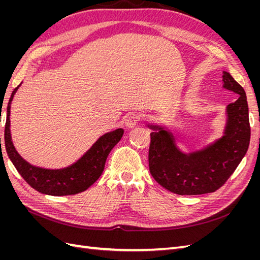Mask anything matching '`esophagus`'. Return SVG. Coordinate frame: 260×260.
Returning a JSON list of instances; mask_svg holds the SVG:
<instances>
[{"label":"esophagus","instance_id":"obj_1","mask_svg":"<svg viewBox=\"0 0 260 260\" xmlns=\"http://www.w3.org/2000/svg\"><path fill=\"white\" fill-rule=\"evenodd\" d=\"M138 121H139V117L136 114H130L127 116V118H125L124 124L127 125L128 128H135L138 124Z\"/></svg>","mask_w":260,"mask_h":260}]
</instances>
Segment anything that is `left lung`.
<instances>
[{"mask_svg": "<svg viewBox=\"0 0 260 260\" xmlns=\"http://www.w3.org/2000/svg\"><path fill=\"white\" fill-rule=\"evenodd\" d=\"M222 88L238 94L226 105L221 137L207 145L183 152L165 125L147 123L152 129L148 166L153 178L166 190L179 195L215 192L230 178L245 156L250 140L248 105L242 86L226 72Z\"/></svg>", "mask_w": 260, "mask_h": 260, "instance_id": "obj_1", "label": "left lung"}]
</instances>
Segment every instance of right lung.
Segmentation results:
<instances>
[{
  "instance_id": "obj_1",
  "label": "right lung",
  "mask_w": 260,
  "mask_h": 260,
  "mask_svg": "<svg viewBox=\"0 0 260 260\" xmlns=\"http://www.w3.org/2000/svg\"><path fill=\"white\" fill-rule=\"evenodd\" d=\"M20 85L21 83L13 91L9 104H7L4 140L6 152L11 161L26 182L42 194L65 196L85 191L102 175L107 156L122 138L123 130L116 129L100 137L79 159L65 168L50 169L31 165L19 155L12 141L10 120L11 105L15 93L17 92Z\"/></svg>"
}]
</instances>
